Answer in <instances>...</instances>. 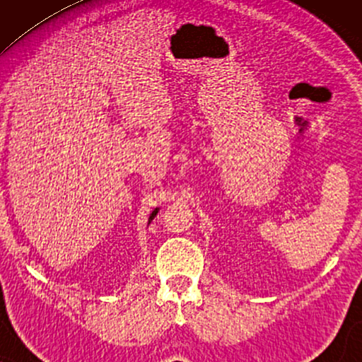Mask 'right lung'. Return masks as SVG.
Returning <instances> with one entry per match:
<instances>
[{
    "label": "right lung",
    "instance_id": "right-lung-1",
    "mask_svg": "<svg viewBox=\"0 0 362 362\" xmlns=\"http://www.w3.org/2000/svg\"><path fill=\"white\" fill-rule=\"evenodd\" d=\"M158 211H160V207H156V209L151 212V214H150V217H148V224H151V221H153V219H155V217H156V214H158Z\"/></svg>",
    "mask_w": 362,
    "mask_h": 362
}]
</instances>
